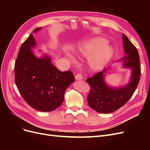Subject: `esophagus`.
<instances>
[{
    "label": "esophagus",
    "instance_id": "34e87169",
    "mask_svg": "<svg viewBox=\"0 0 150 150\" xmlns=\"http://www.w3.org/2000/svg\"><path fill=\"white\" fill-rule=\"evenodd\" d=\"M75 78H76V79L77 80H81L83 79V76L81 74H76L75 76Z\"/></svg>",
    "mask_w": 150,
    "mask_h": 150
}]
</instances>
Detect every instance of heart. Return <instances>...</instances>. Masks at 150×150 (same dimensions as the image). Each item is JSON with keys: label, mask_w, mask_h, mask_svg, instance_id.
<instances>
[{"label": "heart", "mask_w": 150, "mask_h": 150, "mask_svg": "<svg viewBox=\"0 0 150 150\" xmlns=\"http://www.w3.org/2000/svg\"><path fill=\"white\" fill-rule=\"evenodd\" d=\"M106 44V40L102 38L85 40L78 46L77 53L80 57H89V69L93 71H98L110 61L112 56L111 47Z\"/></svg>", "instance_id": "b5f03b06"}]
</instances>
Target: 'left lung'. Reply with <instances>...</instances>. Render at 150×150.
Instances as JSON below:
<instances>
[{
  "instance_id": "1",
  "label": "left lung",
  "mask_w": 150,
  "mask_h": 150,
  "mask_svg": "<svg viewBox=\"0 0 150 150\" xmlns=\"http://www.w3.org/2000/svg\"><path fill=\"white\" fill-rule=\"evenodd\" d=\"M122 40L126 55L121 60L124 61V67L132 69L129 83L120 88L108 87L104 81V69L86 79L90 86L88 104L98 112L110 113L124 106L133 96L139 84L141 66L138 50L124 34Z\"/></svg>"
}]
</instances>
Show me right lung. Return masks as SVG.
<instances>
[{"instance_id":"right-lung-1","label":"right lung","mask_w":150,"mask_h":150,"mask_svg":"<svg viewBox=\"0 0 150 150\" xmlns=\"http://www.w3.org/2000/svg\"><path fill=\"white\" fill-rule=\"evenodd\" d=\"M35 46L32 34L21 45L14 66L16 84L30 106L40 111H52L61 105L66 89L75 78L72 71L57 69L49 57H36L31 51Z\"/></svg>"}]
</instances>
